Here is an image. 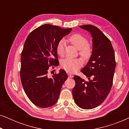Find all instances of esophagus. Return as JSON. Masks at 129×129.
I'll return each instance as SVG.
<instances>
[{"label":"esophagus","instance_id":"34e87169","mask_svg":"<svg viewBox=\"0 0 129 129\" xmlns=\"http://www.w3.org/2000/svg\"><path fill=\"white\" fill-rule=\"evenodd\" d=\"M68 76H69V77H70V78H72V77H73V76L71 74H70V73L68 74Z\"/></svg>","mask_w":129,"mask_h":129}]
</instances>
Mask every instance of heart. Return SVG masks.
<instances>
[{
  "label": "heart",
  "mask_w": 129,
  "mask_h": 129,
  "mask_svg": "<svg viewBox=\"0 0 129 129\" xmlns=\"http://www.w3.org/2000/svg\"><path fill=\"white\" fill-rule=\"evenodd\" d=\"M69 41L74 46L79 50V54L84 60L89 59L92 53V49L88 44V40L80 34H75L70 37ZM56 52L60 56H63L64 53V41L61 40L56 46ZM61 66L67 72L73 73L82 66V61L79 59L66 58L61 61Z\"/></svg>",
  "instance_id": "obj_1"
}]
</instances>
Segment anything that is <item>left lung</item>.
<instances>
[{"instance_id": "1", "label": "left lung", "mask_w": 129, "mask_h": 129, "mask_svg": "<svg viewBox=\"0 0 129 129\" xmlns=\"http://www.w3.org/2000/svg\"><path fill=\"white\" fill-rule=\"evenodd\" d=\"M89 31L92 37V53L87 64L81 72L87 77L84 80L74 76L76 84L73 96L75 103L80 108L91 109L103 103L112 88L116 61L111 42L96 26H80Z\"/></svg>"}]
</instances>
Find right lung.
<instances>
[{
	"instance_id": "right-lung-1",
	"label": "right lung",
	"mask_w": 129,
	"mask_h": 129,
	"mask_svg": "<svg viewBox=\"0 0 129 129\" xmlns=\"http://www.w3.org/2000/svg\"><path fill=\"white\" fill-rule=\"evenodd\" d=\"M72 28L46 24L28 35L21 54L20 79L26 94L35 105L46 108L55 105L68 75L64 70L48 76L49 66H58L56 46Z\"/></svg>"
}]
</instances>
